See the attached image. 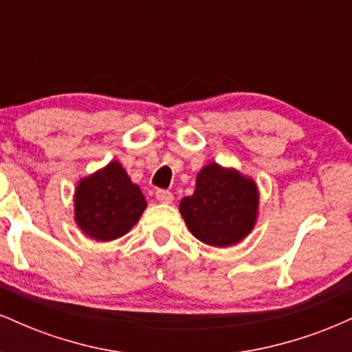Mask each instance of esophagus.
I'll use <instances>...</instances> for the list:
<instances>
[{
  "mask_svg": "<svg viewBox=\"0 0 352 352\" xmlns=\"http://www.w3.org/2000/svg\"><path fill=\"white\" fill-rule=\"evenodd\" d=\"M155 199L160 201V204H172L173 201V193L168 192V190H157Z\"/></svg>",
  "mask_w": 352,
  "mask_h": 352,
  "instance_id": "obj_1",
  "label": "esophagus"
}]
</instances>
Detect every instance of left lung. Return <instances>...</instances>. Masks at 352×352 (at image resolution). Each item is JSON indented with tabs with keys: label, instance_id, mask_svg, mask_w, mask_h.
Here are the masks:
<instances>
[{
	"label": "left lung",
	"instance_id": "8db88e82",
	"mask_svg": "<svg viewBox=\"0 0 352 352\" xmlns=\"http://www.w3.org/2000/svg\"><path fill=\"white\" fill-rule=\"evenodd\" d=\"M256 208L254 182L218 164L201 168L193 195L180 201V213L192 235L212 246H232L243 240L252 232Z\"/></svg>",
	"mask_w": 352,
	"mask_h": 352
}]
</instances>
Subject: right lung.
I'll list each match as a JSON object with an SVG mask.
<instances>
[{
  "mask_svg": "<svg viewBox=\"0 0 352 352\" xmlns=\"http://www.w3.org/2000/svg\"><path fill=\"white\" fill-rule=\"evenodd\" d=\"M76 221L99 241L120 238L139 221L147 201L119 162L79 182L74 197Z\"/></svg>",
  "mask_w": 352,
  "mask_h": 352,
  "instance_id": "add662e5",
  "label": "right lung"
}]
</instances>
